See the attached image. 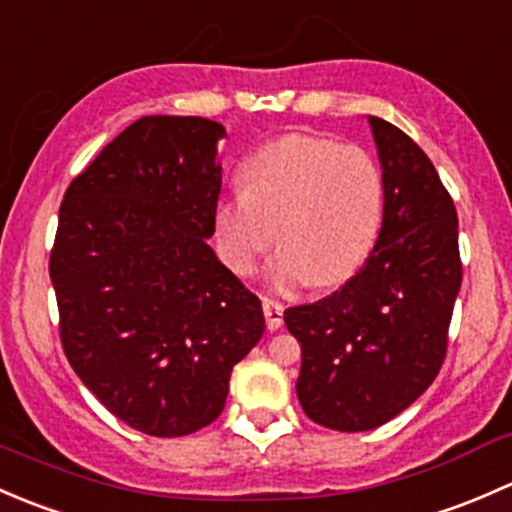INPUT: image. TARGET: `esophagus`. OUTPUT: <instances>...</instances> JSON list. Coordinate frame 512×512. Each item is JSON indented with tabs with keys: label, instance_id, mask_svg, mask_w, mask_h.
Returning a JSON list of instances; mask_svg holds the SVG:
<instances>
[{
	"label": "esophagus",
	"instance_id": "esophagus-1",
	"mask_svg": "<svg viewBox=\"0 0 512 512\" xmlns=\"http://www.w3.org/2000/svg\"><path fill=\"white\" fill-rule=\"evenodd\" d=\"M262 309H265L267 329H270V332L280 329L282 327V317H285V307H282V304L277 302V299L265 297V299H262Z\"/></svg>",
	"mask_w": 512,
	"mask_h": 512
}]
</instances>
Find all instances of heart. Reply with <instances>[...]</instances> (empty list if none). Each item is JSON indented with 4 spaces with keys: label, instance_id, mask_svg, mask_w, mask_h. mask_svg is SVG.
I'll return each instance as SVG.
<instances>
[{
    "label": "heart",
    "instance_id": "1",
    "mask_svg": "<svg viewBox=\"0 0 512 512\" xmlns=\"http://www.w3.org/2000/svg\"><path fill=\"white\" fill-rule=\"evenodd\" d=\"M242 188L215 210L220 255L247 275L277 242L272 285L334 287L364 265L384 218V175L356 146L319 136H282L242 165Z\"/></svg>",
    "mask_w": 512,
    "mask_h": 512
}]
</instances>
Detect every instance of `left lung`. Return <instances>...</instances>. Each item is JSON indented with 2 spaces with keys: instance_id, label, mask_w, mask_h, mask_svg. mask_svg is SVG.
I'll use <instances>...</instances> for the list:
<instances>
[{
  "instance_id": "left-lung-1",
  "label": "left lung",
  "mask_w": 512,
  "mask_h": 512,
  "mask_svg": "<svg viewBox=\"0 0 512 512\" xmlns=\"http://www.w3.org/2000/svg\"><path fill=\"white\" fill-rule=\"evenodd\" d=\"M384 175L374 250L342 289L285 312L302 347L297 396L334 431H371L433 384L461 289L458 215L426 153L369 116Z\"/></svg>"
}]
</instances>
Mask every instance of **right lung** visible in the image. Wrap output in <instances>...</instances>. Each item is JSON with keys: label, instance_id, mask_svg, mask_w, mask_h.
Returning a JSON list of instances; mask_svg holds the SVG:
<instances>
[{"label": "right lung", "instance_id": "1", "mask_svg": "<svg viewBox=\"0 0 512 512\" xmlns=\"http://www.w3.org/2000/svg\"><path fill=\"white\" fill-rule=\"evenodd\" d=\"M220 123L143 116L71 180L49 260L64 354L136 431L188 436L223 411L232 366L265 332L262 304L215 232Z\"/></svg>", "mask_w": 512, "mask_h": 512}]
</instances>
